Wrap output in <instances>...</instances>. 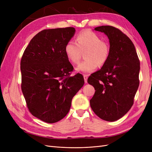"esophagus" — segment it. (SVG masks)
<instances>
[{
  "label": "esophagus",
  "mask_w": 152,
  "mask_h": 152,
  "mask_svg": "<svg viewBox=\"0 0 152 152\" xmlns=\"http://www.w3.org/2000/svg\"><path fill=\"white\" fill-rule=\"evenodd\" d=\"M87 78H88V75H84V81L86 83L87 82Z\"/></svg>",
  "instance_id": "esophagus-1"
}]
</instances>
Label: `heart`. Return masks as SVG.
<instances>
[{
  "instance_id": "heart-1",
  "label": "heart",
  "mask_w": 152,
  "mask_h": 152,
  "mask_svg": "<svg viewBox=\"0 0 152 152\" xmlns=\"http://www.w3.org/2000/svg\"><path fill=\"white\" fill-rule=\"evenodd\" d=\"M84 54L86 60L81 62L76 70L83 73L94 71L99 66L107 63L110 56V48L108 43L102 41V38L89 30L82 31L77 35L76 42L70 40L65 46V53L71 63L76 65Z\"/></svg>"
}]
</instances>
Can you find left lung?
<instances>
[{
  "label": "left lung",
  "instance_id": "left-lung-1",
  "mask_svg": "<svg viewBox=\"0 0 152 152\" xmlns=\"http://www.w3.org/2000/svg\"><path fill=\"white\" fill-rule=\"evenodd\" d=\"M94 30L107 35L110 53L101 70L87 79L96 90L90 105L100 118L113 122L122 117L134 103L140 84V59L131 40L121 30L108 25Z\"/></svg>",
  "mask_w": 152,
  "mask_h": 152
}]
</instances>
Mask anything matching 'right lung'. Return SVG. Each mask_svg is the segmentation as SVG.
Wrapping results in <instances>:
<instances>
[{
    "mask_svg": "<svg viewBox=\"0 0 152 152\" xmlns=\"http://www.w3.org/2000/svg\"><path fill=\"white\" fill-rule=\"evenodd\" d=\"M75 32L73 27L42 30L30 40L21 57V87L26 106L45 122L55 123L65 117L73 97L84 84L80 73L70 76L73 67L65 53Z\"/></svg>",
    "mask_w": 152,
    "mask_h": 152,
    "instance_id": "1",
    "label": "right lung"
}]
</instances>
